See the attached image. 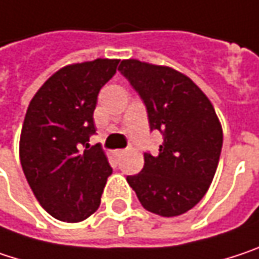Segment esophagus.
<instances>
[{
    "instance_id": "obj_1",
    "label": "esophagus",
    "mask_w": 259,
    "mask_h": 259,
    "mask_svg": "<svg viewBox=\"0 0 259 259\" xmlns=\"http://www.w3.org/2000/svg\"><path fill=\"white\" fill-rule=\"evenodd\" d=\"M125 153H126V150H114V155H116L117 158H119V156H123Z\"/></svg>"
}]
</instances>
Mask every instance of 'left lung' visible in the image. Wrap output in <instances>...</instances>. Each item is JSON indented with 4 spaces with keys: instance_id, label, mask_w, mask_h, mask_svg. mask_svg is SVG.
Masks as SVG:
<instances>
[{
    "instance_id": "left-lung-1",
    "label": "left lung",
    "mask_w": 259,
    "mask_h": 259,
    "mask_svg": "<svg viewBox=\"0 0 259 259\" xmlns=\"http://www.w3.org/2000/svg\"><path fill=\"white\" fill-rule=\"evenodd\" d=\"M119 71L145 101L150 130L164 136L159 153H145L143 170L126 180L146 210L183 214L214 178L224 140L219 117L207 95L171 67L123 59Z\"/></svg>"
}]
</instances>
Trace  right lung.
I'll list each match as a JSON object with an SVG mask.
<instances>
[{"instance_id": "add662e5", "label": "right lung", "mask_w": 259, "mask_h": 259, "mask_svg": "<svg viewBox=\"0 0 259 259\" xmlns=\"http://www.w3.org/2000/svg\"><path fill=\"white\" fill-rule=\"evenodd\" d=\"M117 64L98 58L65 65L28 106L19 140L22 170L37 201L58 221L81 222L100 207L112 167L101 146L88 142L98 92Z\"/></svg>"}]
</instances>
